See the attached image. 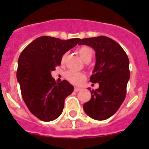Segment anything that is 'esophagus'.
<instances>
[{"label":"esophagus","mask_w":149,"mask_h":149,"mask_svg":"<svg viewBox=\"0 0 149 149\" xmlns=\"http://www.w3.org/2000/svg\"><path fill=\"white\" fill-rule=\"evenodd\" d=\"M74 92H79V91H80V90H81V88H80V87H74Z\"/></svg>","instance_id":"obj_1"}]
</instances>
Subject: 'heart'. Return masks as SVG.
I'll list each match as a JSON object with an SVG mask.
<instances>
[{"instance_id":"1","label":"heart","mask_w":149,"mask_h":149,"mask_svg":"<svg viewBox=\"0 0 149 149\" xmlns=\"http://www.w3.org/2000/svg\"><path fill=\"white\" fill-rule=\"evenodd\" d=\"M79 55L81 56L82 60L85 63H89L91 61L93 56V49L89 47V46H81L77 50ZM66 54L62 56L61 58V63L63 64L65 63V59H66ZM65 77L68 82L71 84H74V85H80L82 84L85 80H86V75L84 74L83 72H72V71H68L65 74Z\"/></svg>"}]
</instances>
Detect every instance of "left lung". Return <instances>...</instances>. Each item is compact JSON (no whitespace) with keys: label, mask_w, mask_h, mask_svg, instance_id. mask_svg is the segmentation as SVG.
Here are the masks:
<instances>
[{"label":"left lung","mask_w":149,"mask_h":149,"mask_svg":"<svg viewBox=\"0 0 149 149\" xmlns=\"http://www.w3.org/2000/svg\"><path fill=\"white\" fill-rule=\"evenodd\" d=\"M79 45L90 46L95 51L90 82L99 84L98 89L90 91L91 99L83 107L92 119L105 120L116 113L125 98L130 79L128 57L119 44L104 36L83 39Z\"/></svg>","instance_id":"8db88e82"}]
</instances>
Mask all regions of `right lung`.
Masks as SVG:
<instances>
[{
  "label": "right lung",
  "instance_id": "1",
  "mask_svg": "<svg viewBox=\"0 0 149 149\" xmlns=\"http://www.w3.org/2000/svg\"><path fill=\"white\" fill-rule=\"evenodd\" d=\"M80 41L44 36L30 43L19 56L16 76L22 98L30 113L40 120L57 119L65 98L73 92L72 84L65 80L56 82L51 72L61 64L62 56Z\"/></svg>",
  "mask_w": 149,
  "mask_h": 149
}]
</instances>
